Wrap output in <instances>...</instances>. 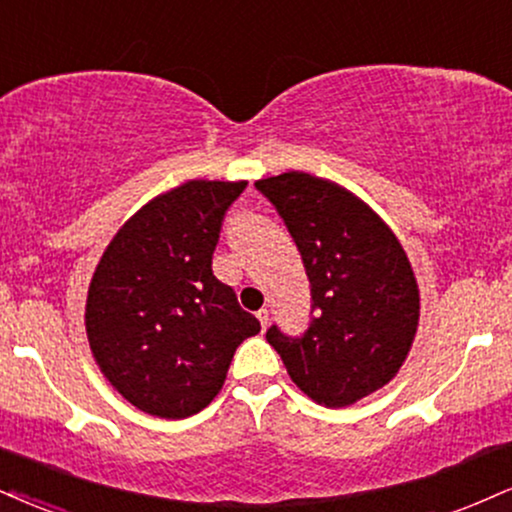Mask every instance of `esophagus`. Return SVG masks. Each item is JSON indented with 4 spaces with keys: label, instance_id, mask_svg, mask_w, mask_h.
<instances>
[{
    "label": "esophagus",
    "instance_id": "obj_1",
    "mask_svg": "<svg viewBox=\"0 0 512 512\" xmlns=\"http://www.w3.org/2000/svg\"><path fill=\"white\" fill-rule=\"evenodd\" d=\"M257 319H260L262 329H267V326H269V310H267V307H262V310L257 312Z\"/></svg>",
    "mask_w": 512,
    "mask_h": 512
}]
</instances>
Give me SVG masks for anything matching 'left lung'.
I'll use <instances>...</instances> for the list:
<instances>
[{"mask_svg":"<svg viewBox=\"0 0 512 512\" xmlns=\"http://www.w3.org/2000/svg\"><path fill=\"white\" fill-rule=\"evenodd\" d=\"M255 188L286 221L312 286L310 329L298 338L267 331L293 384L326 408L384 389L420 324V288L396 233L329 178L288 171Z\"/></svg>","mask_w":512,"mask_h":512,"instance_id":"1","label":"left lung"}]
</instances>
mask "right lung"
<instances>
[{
  "label": "right lung",
  "mask_w": 512,
  "mask_h": 512,
  "mask_svg": "<svg viewBox=\"0 0 512 512\" xmlns=\"http://www.w3.org/2000/svg\"><path fill=\"white\" fill-rule=\"evenodd\" d=\"M245 186L195 178L152 197L97 262L85 303L92 357L147 415L183 420L207 408L236 348L260 331L212 274L221 219Z\"/></svg>",
  "instance_id": "right-lung-1"
}]
</instances>
